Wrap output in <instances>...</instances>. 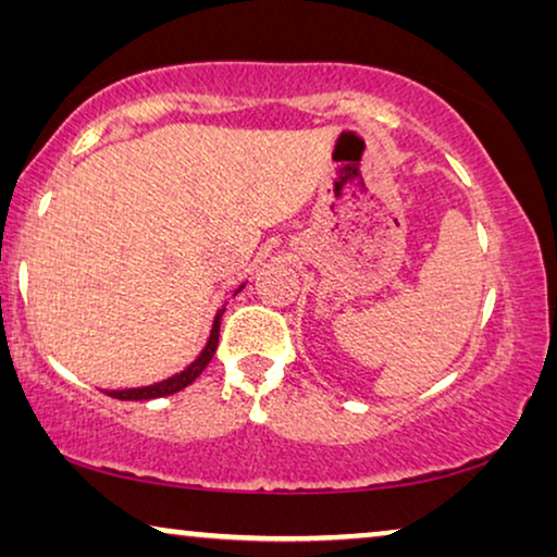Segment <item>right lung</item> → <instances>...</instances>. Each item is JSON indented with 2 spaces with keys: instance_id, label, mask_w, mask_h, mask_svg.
<instances>
[{
  "instance_id": "right-lung-1",
  "label": "right lung",
  "mask_w": 557,
  "mask_h": 557,
  "mask_svg": "<svg viewBox=\"0 0 557 557\" xmlns=\"http://www.w3.org/2000/svg\"><path fill=\"white\" fill-rule=\"evenodd\" d=\"M243 288V286H240ZM238 288V292H240ZM235 292V294H238ZM225 309H220L215 314V322H212V330H210V339L205 349L200 352V357L193 364H187L185 370L177 372V375L162 380V383H154V385H144V387H126V391H106L111 395V398H119V400H151V398H164V395H172V393H180L182 387H187L189 383H195L197 377H200V372L208 368V362L212 360V355H215L218 349V337H220V317H223Z\"/></svg>"
}]
</instances>
